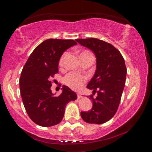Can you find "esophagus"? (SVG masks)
<instances>
[{
	"instance_id": "34e87169",
	"label": "esophagus",
	"mask_w": 152,
	"mask_h": 152,
	"mask_svg": "<svg viewBox=\"0 0 152 152\" xmlns=\"http://www.w3.org/2000/svg\"><path fill=\"white\" fill-rule=\"evenodd\" d=\"M82 96L81 95V94H77V98H78V99H81L82 98Z\"/></svg>"
}]
</instances>
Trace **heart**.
Wrapping results in <instances>:
<instances>
[{
  "mask_svg": "<svg viewBox=\"0 0 152 152\" xmlns=\"http://www.w3.org/2000/svg\"><path fill=\"white\" fill-rule=\"evenodd\" d=\"M86 52L88 51L85 50V51L82 52V53H86ZM67 52H65V53H63V55L61 56L60 59H59V66H64V60H65L66 57L67 56ZM86 81V78L85 76L75 72L69 73V74H66L64 77V83H65L66 86L70 87L71 88L74 90L79 89V88L84 84Z\"/></svg>",
  "mask_w": 152,
  "mask_h": 152,
  "instance_id": "obj_1",
  "label": "heart"
}]
</instances>
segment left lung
Masks as SVG:
<instances>
[{"label": "left lung", "instance_id": "8db88e82", "mask_svg": "<svg viewBox=\"0 0 152 152\" xmlns=\"http://www.w3.org/2000/svg\"><path fill=\"white\" fill-rule=\"evenodd\" d=\"M76 41L91 50L96 57V70L86 86L93 90L88 96L93 106L90 111H81V116L87 123L104 124L114 116L121 101L126 82L124 59L119 50L102 40L91 38Z\"/></svg>", "mask_w": 152, "mask_h": 152}]
</instances>
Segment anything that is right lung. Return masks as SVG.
Segmentation results:
<instances>
[{
  "label": "right lung",
  "mask_w": 152,
  "mask_h": 152,
  "mask_svg": "<svg viewBox=\"0 0 152 152\" xmlns=\"http://www.w3.org/2000/svg\"><path fill=\"white\" fill-rule=\"evenodd\" d=\"M77 43L74 40L50 38L31 53L21 71L19 85L26 112L34 123L51 126L61 121L66 104L77 99L68 86L55 96L50 90V78L58 72V61L64 51Z\"/></svg>",
  "instance_id": "obj_1"
}]
</instances>
